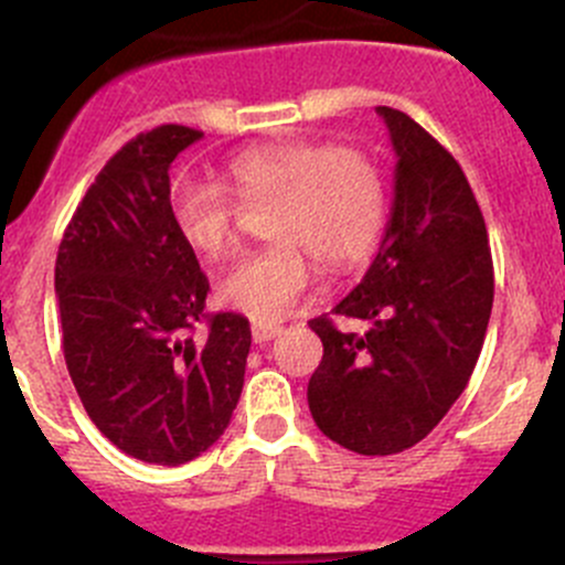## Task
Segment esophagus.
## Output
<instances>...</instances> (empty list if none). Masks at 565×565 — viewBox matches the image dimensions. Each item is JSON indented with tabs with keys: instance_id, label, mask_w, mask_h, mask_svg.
I'll return each instance as SVG.
<instances>
[{
	"instance_id": "1",
	"label": "esophagus",
	"mask_w": 565,
	"mask_h": 565,
	"mask_svg": "<svg viewBox=\"0 0 565 565\" xmlns=\"http://www.w3.org/2000/svg\"><path fill=\"white\" fill-rule=\"evenodd\" d=\"M278 333H281V324H276V322H265V319H256V322L250 324V339H254L256 344H265V341L276 339Z\"/></svg>"
}]
</instances>
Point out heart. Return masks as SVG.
I'll return each instance as SVG.
<instances>
[{
	"label": "heart",
	"instance_id": "1",
	"mask_svg": "<svg viewBox=\"0 0 565 565\" xmlns=\"http://www.w3.org/2000/svg\"><path fill=\"white\" fill-rule=\"evenodd\" d=\"M224 177L241 202L270 199L265 235L273 237L218 278L215 300L224 309L265 322L284 317L311 284V256L324 270H344L366 259L383 232V169L355 147L267 141L232 156ZM231 194L218 182L174 185V230L204 259L235 248L237 202Z\"/></svg>",
	"mask_w": 565,
	"mask_h": 565
}]
</instances>
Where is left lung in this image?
Masks as SVG:
<instances>
[{"instance_id":"8db88e82","label":"left lung","mask_w":565,"mask_h":565,"mask_svg":"<svg viewBox=\"0 0 565 565\" xmlns=\"http://www.w3.org/2000/svg\"><path fill=\"white\" fill-rule=\"evenodd\" d=\"M396 150L388 230L334 317L311 319L324 355L309 380L319 431L363 457L424 440L467 388L494 298L487 224L457 158L415 119L377 106Z\"/></svg>"}]
</instances>
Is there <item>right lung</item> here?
<instances>
[{
    "instance_id": "add662e5",
    "label": "right lung",
    "mask_w": 565,
    "mask_h": 565,
    "mask_svg": "<svg viewBox=\"0 0 565 565\" xmlns=\"http://www.w3.org/2000/svg\"><path fill=\"white\" fill-rule=\"evenodd\" d=\"M202 130L158 125L119 147L73 213L54 267L62 350L93 424L128 457L185 465L224 429L248 319L204 315L210 284L174 230L169 167ZM205 335L193 337L195 322Z\"/></svg>"
}]
</instances>
